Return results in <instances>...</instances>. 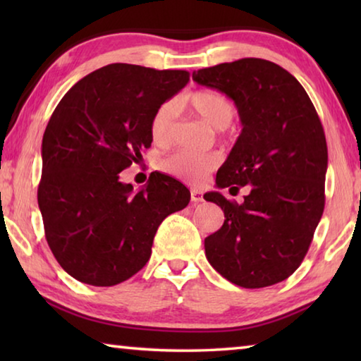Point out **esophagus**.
I'll return each mask as SVG.
<instances>
[{
    "label": "esophagus",
    "mask_w": 361,
    "mask_h": 361,
    "mask_svg": "<svg viewBox=\"0 0 361 361\" xmlns=\"http://www.w3.org/2000/svg\"><path fill=\"white\" fill-rule=\"evenodd\" d=\"M191 200L192 202H202L204 200V195L200 192V189H191Z\"/></svg>",
    "instance_id": "1"
}]
</instances>
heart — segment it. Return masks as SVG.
<instances>
[{
    "mask_svg": "<svg viewBox=\"0 0 361 361\" xmlns=\"http://www.w3.org/2000/svg\"><path fill=\"white\" fill-rule=\"evenodd\" d=\"M192 111L209 122L215 129L223 130L235 116L234 103L216 90H197L185 100ZM176 106L167 102L156 109L151 119V138L159 146L173 142L176 135ZM219 159L213 152H195L191 149H180L164 159L161 169L166 173L180 176L188 181H200L204 176L218 166Z\"/></svg>",
    "mask_w": 361,
    "mask_h": 361,
    "instance_id": "obj_1",
    "label": "heart"
}]
</instances>
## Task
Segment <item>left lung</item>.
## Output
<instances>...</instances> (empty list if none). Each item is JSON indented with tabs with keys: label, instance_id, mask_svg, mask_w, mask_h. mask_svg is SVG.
<instances>
[{
	"label": "left lung",
	"instance_id": "1",
	"mask_svg": "<svg viewBox=\"0 0 361 361\" xmlns=\"http://www.w3.org/2000/svg\"><path fill=\"white\" fill-rule=\"evenodd\" d=\"M192 79L228 95L240 116L216 186L250 185L240 205L218 191L204 195L224 212L221 229L205 239L207 259L243 288L276 285L302 262L325 209L328 148L319 114L298 79L269 60L219 63Z\"/></svg>",
	"mask_w": 361,
	"mask_h": 361
}]
</instances>
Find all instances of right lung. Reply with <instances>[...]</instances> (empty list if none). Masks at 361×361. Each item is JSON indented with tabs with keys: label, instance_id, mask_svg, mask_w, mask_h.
Returning <instances> with one entry per match:
<instances>
[{
	"label": "right lung",
	"instance_id": "add662e5",
	"mask_svg": "<svg viewBox=\"0 0 361 361\" xmlns=\"http://www.w3.org/2000/svg\"><path fill=\"white\" fill-rule=\"evenodd\" d=\"M189 81L183 70L111 63L84 76L49 119L38 205L46 240L79 282L113 286L148 262L156 231L189 189L152 172L140 191L119 173L151 146V119Z\"/></svg>",
	"mask_w": 361,
	"mask_h": 361
}]
</instances>
